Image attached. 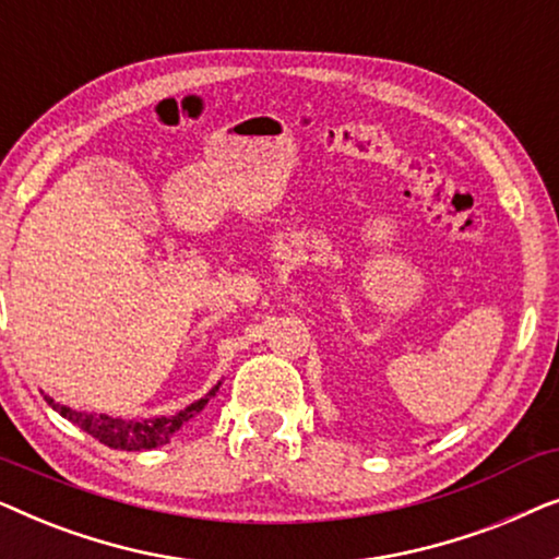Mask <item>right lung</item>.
Returning a JSON list of instances; mask_svg holds the SVG:
<instances>
[{
	"label": "right lung",
	"instance_id": "obj_1",
	"mask_svg": "<svg viewBox=\"0 0 559 559\" xmlns=\"http://www.w3.org/2000/svg\"><path fill=\"white\" fill-rule=\"evenodd\" d=\"M218 386L221 381L211 389L209 394L201 396V400L193 404H188L186 409L175 412V415L150 417V419H121V417H109V415H94V412H79L56 402L52 396H45V402H48L60 417H66L68 423L81 427L83 432H88L91 438L104 442V445H109L114 450H152V448L165 445V442H170L173 435L178 432L182 425L190 423V419H193L198 412L211 402V396H216Z\"/></svg>",
	"mask_w": 559,
	"mask_h": 559
}]
</instances>
